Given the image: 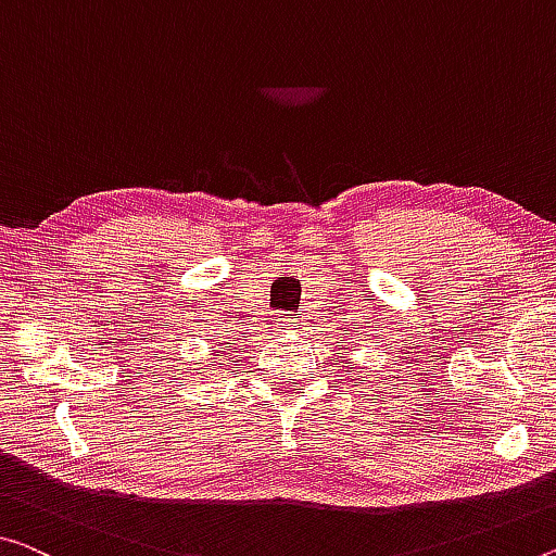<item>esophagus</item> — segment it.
Wrapping results in <instances>:
<instances>
[{
	"label": "esophagus",
	"mask_w": 556,
	"mask_h": 556,
	"mask_svg": "<svg viewBox=\"0 0 556 556\" xmlns=\"http://www.w3.org/2000/svg\"><path fill=\"white\" fill-rule=\"evenodd\" d=\"M278 328L283 330V332L295 330L298 328V318H293V315H283V318H280V323H278Z\"/></svg>",
	"instance_id": "1"
}]
</instances>
